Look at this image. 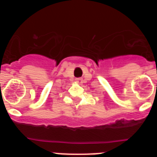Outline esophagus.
Masks as SVG:
<instances>
[{"label": "esophagus", "instance_id": "esophagus-1", "mask_svg": "<svg viewBox=\"0 0 157 157\" xmlns=\"http://www.w3.org/2000/svg\"><path fill=\"white\" fill-rule=\"evenodd\" d=\"M75 81L76 82L79 83V84H81V83H82V78H75Z\"/></svg>", "mask_w": 157, "mask_h": 157}]
</instances>
